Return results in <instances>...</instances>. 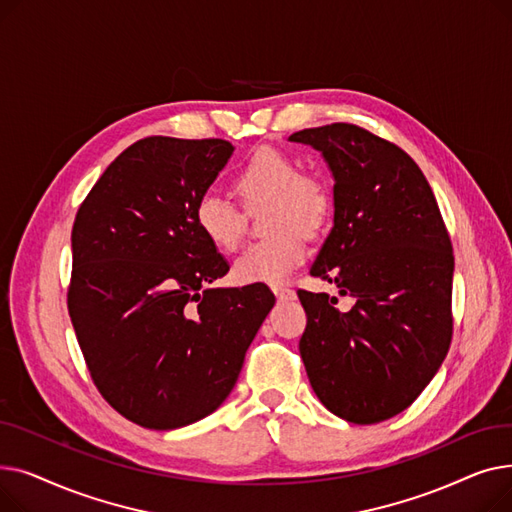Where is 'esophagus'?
I'll use <instances>...</instances> for the list:
<instances>
[{"label":"esophagus","mask_w":512,"mask_h":512,"mask_svg":"<svg viewBox=\"0 0 512 512\" xmlns=\"http://www.w3.org/2000/svg\"><path fill=\"white\" fill-rule=\"evenodd\" d=\"M272 290H274V294L278 297V301H292L294 297H297V292H294L288 286H274Z\"/></svg>","instance_id":"34e87169"}]
</instances>
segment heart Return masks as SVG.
Returning <instances> with one entry per match:
<instances>
[{
	"label": "heart",
	"instance_id": "b5f03b06",
	"mask_svg": "<svg viewBox=\"0 0 512 512\" xmlns=\"http://www.w3.org/2000/svg\"><path fill=\"white\" fill-rule=\"evenodd\" d=\"M232 186L247 209L267 207L265 228L274 232L255 242L234 263L240 284H282L307 257L305 234L328 224L334 195L328 180L301 172L297 159L276 147L255 149L234 174ZM245 213L218 195L195 205V226L218 251H236L245 238Z\"/></svg>",
	"mask_w": 512,
	"mask_h": 512
}]
</instances>
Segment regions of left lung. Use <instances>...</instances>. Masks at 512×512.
<instances>
[{"mask_svg": "<svg viewBox=\"0 0 512 512\" xmlns=\"http://www.w3.org/2000/svg\"><path fill=\"white\" fill-rule=\"evenodd\" d=\"M324 153L334 174V228L299 290V351L313 392L334 415L371 425L411 407L452 340L454 255L432 186L409 153L357 124L290 134Z\"/></svg>", "mask_w": 512, "mask_h": 512, "instance_id": "1", "label": "left lung"}]
</instances>
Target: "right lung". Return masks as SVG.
<instances>
[{
  "instance_id": "add662e5",
  "label": "right lung",
  "mask_w": 512,
  "mask_h": 512,
  "mask_svg": "<svg viewBox=\"0 0 512 512\" xmlns=\"http://www.w3.org/2000/svg\"><path fill=\"white\" fill-rule=\"evenodd\" d=\"M232 151L224 139H141L76 211V340L101 396L141 427L176 429L218 409L276 303L265 284L209 288L230 265L197 230L195 205Z\"/></svg>"
}]
</instances>
